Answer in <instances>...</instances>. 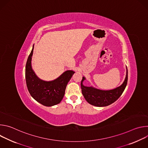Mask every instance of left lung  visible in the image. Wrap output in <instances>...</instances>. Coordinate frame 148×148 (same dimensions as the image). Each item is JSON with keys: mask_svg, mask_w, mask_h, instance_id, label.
Here are the masks:
<instances>
[{"mask_svg": "<svg viewBox=\"0 0 148 148\" xmlns=\"http://www.w3.org/2000/svg\"><path fill=\"white\" fill-rule=\"evenodd\" d=\"M86 78L82 77L81 82L82 94L86 100L96 107H106L116 101L123 93L128 82V70L126 68L125 79L121 86L111 90H101L92 87H86L82 84Z\"/></svg>", "mask_w": 148, "mask_h": 148, "instance_id": "obj_1", "label": "left lung"}]
</instances>
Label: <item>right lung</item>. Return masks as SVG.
I'll use <instances>...</instances> for the list:
<instances>
[{
  "instance_id": "add662e5",
  "label": "right lung",
  "mask_w": 148,
  "mask_h": 148,
  "mask_svg": "<svg viewBox=\"0 0 148 148\" xmlns=\"http://www.w3.org/2000/svg\"><path fill=\"white\" fill-rule=\"evenodd\" d=\"M34 45L26 65V81L31 96L38 102L47 107L59 103L64 97L66 88L74 71L67 70L53 81H43L36 75L32 67Z\"/></svg>"
}]
</instances>
